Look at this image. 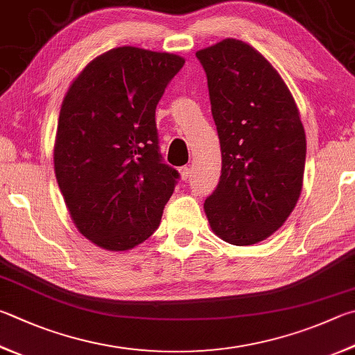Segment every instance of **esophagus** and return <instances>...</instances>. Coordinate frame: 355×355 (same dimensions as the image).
<instances>
[{
	"label": "esophagus",
	"mask_w": 355,
	"mask_h": 355,
	"mask_svg": "<svg viewBox=\"0 0 355 355\" xmlns=\"http://www.w3.org/2000/svg\"><path fill=\"white\" fill-rule=\"evenodd\" d=\"M178 172H180V178H182V180H188L191 177V169H189L188 166L180 167Z\"/></svg>",
	"instance_id": "34e87169"
}]
</instances>
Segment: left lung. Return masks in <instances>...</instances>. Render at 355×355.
<instances>
[{"label":"left lung","instance_id":"8db88e82","mask_svg":"<svg viewBox=\"0 0 355 355\" xmlns=\"http://www.w3.org/2000/svg\"><path fill=\"white\" fill-rule=\"evenodd\" d=\"M208 77L222 175L205 200L212 233L253 245L279 230L302 189L306 133L286 82L259 51L225 38L196 53Z\"/></svg>","mask_w":355,"mask_h":355}]
</instances>
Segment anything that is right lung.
Returning a JSON list of instances; mask_svg holds the SVG:
<instances>
[{
    "mask_svg": "<svg viewBox=\"0 0 355 355\" xmlns=\"http://www.w3.org/2000/svg\"><path fill=\"white\" fill-rule=\"evenodd\" d=\"M183 65L177 54L114 48L63 98L55 178L76 228L101 248L132 250L158 228L178 172L161 161L155 108Z\"/></svg>",
    "mask_w": 355,
    "mask_h": 355,
    "instance_id": "obj_1",
    "label": "right lung"
}]
</instances>
